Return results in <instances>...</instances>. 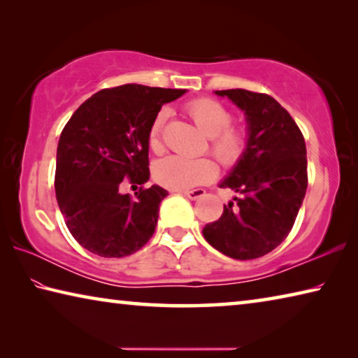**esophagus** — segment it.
Wrapping results in <instances>:
<instances>
[{
  "instance_id": "obj_1",
  "label": "esophagus",
  "mask_w": 358,
  "mask_h": 358,
  "mask_svg": "<svg viewBox=\"0 0 358 358\" xmlns=\"http://www.w3.org/2000/svg\"><path fill=\"white\" fill-rule=\"evenodd\" d=\"M183 194H185V196H186L187 199H191V201H196V199H199V197H202V196H203V194H205V189L183 191Z\"/></svg>"
}]
</instances>
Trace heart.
Returning <instances> with one entry per match:
<instances>
[{
    "label": "heart",
    "instance_id": "1",
    "mask_svg": "<svg viewBox=\"0 0 358 358\" xmlns=\"http://www.w3.org/2000/svg\"><path fill=\"white\" fill-rule=\"evenodd\" d=\"M185 112L194 124L208 137V150L222 167H235L243 159L250 143V134L243 126L232 124L234 115L226 106L211 98H197L187 102ZM169 120V112L161 108L148 129V147L153 153H161L162 132ZM216 166L208 157L167 156L157 161L153 167L156 183L173 191H185L189 187L208 183L216 177Z\"/></svg>",
    "mask_w": 358,
    "mask_h": 358
}]
</instances>
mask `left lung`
Instances as JSON below:
<instances>
[{
	"label": "left lung",
	"instance_id": "1",
	"mask_svg": "<svg viewBox=\"0 0 358 358\" xmlns=\"http://www.w3.org/2000/svg\"><path fill=\"white\" fill-rule=\"evenodd\" d=\"M246 115L250 143L220 186L238 194L221 217L203 227L208 243L238 260L262 257L280 246L299 215L308 187L306 145L280 102L248 90H221Z\"/></svg>",
	"mask_w": 358,
	"mask_h": 358
}]
</instances>
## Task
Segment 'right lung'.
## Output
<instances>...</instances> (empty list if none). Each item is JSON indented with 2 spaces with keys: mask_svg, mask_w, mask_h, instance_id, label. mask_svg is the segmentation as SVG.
<instances>
[{
  "mask_svg": "<svg viewBox=\"0 0 358 358\" xmlns=\"http://www.w3.org/2000/svg\"><path fill=\"white\" fill-rule=\"evenodd\" d=\"M186 90L128 83L101 90L77 108L59 136L55 192L78 245L101 257L134 254L153 237L164 187L121 194L124 180L147 183L148 129L166 102Z\"/></svg>",
  "mask_w": 358,
  "mask_h": 358,
  "instance_id": "1",
  "label": "right lung"
}]
</instances>
